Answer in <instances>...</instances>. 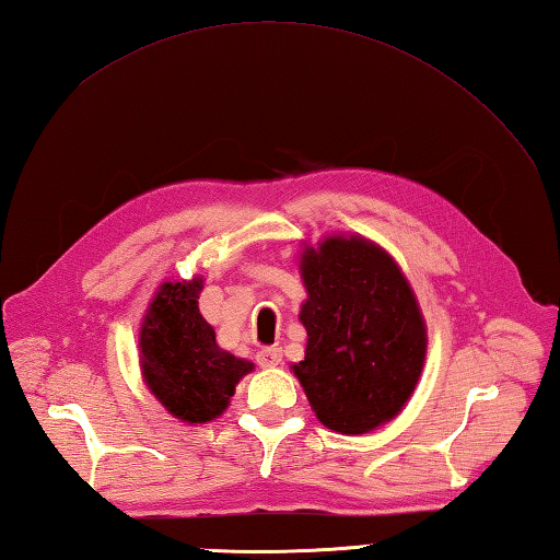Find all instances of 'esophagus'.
Instances as JSON below:
<instances>
[{
	"label": "esophagus",
	"mask_w": 560,
	"mask_h": 560,
	"mask_svg": "<svg viewBox=\"0 0 560 560\" xmlns=\"http://www.w3.org/2000/svg\"><path fill=\"white\" fill-rule=\"evenodd\" d=\"M281 359H283V353L277 347H267V349L257 351V363L261 368H277L281 363Z\"/></svg>",
	"instance_id": "1"
}]
</instances>
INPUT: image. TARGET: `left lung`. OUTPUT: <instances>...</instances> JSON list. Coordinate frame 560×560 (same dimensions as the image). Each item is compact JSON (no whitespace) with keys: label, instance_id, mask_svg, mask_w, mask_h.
Instances as JSON below:
<instances>
[{"label":"left lung","instance_id":"8db88e82","mask_svg":"<svg viewBox=\"0 0 560 560\" xmlns=\"http://www.w3.org/2000/svg\"><path fill=\"white\" fill-rule=\"evenodd\" d=\"M301 323L305 359L293 365L323 425L361 435L395 419L419 383L425 323L399 265L361 235L305 245Z\"/></svg>","mask_w":560,"mask_h":560}]
</instances>
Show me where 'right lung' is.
Segmentation results:
<instances>
[{"label": "right lung", "instance_id": "add662e5", "mask_svg": "<svg viewBox=\"0 0 560 560\" xmlns=\"http://www.w3.org/2000/svg\"><path fill=\"white\" fill-rule=\"evenodd\" d=\"M205 281H165L139 331L144 383L165 411L185 423H207L229 409L253 363L219 349L217 331L199 313Z\"/></svg>", "mask_w": 560, "mask_h": 560}]
</instances>
